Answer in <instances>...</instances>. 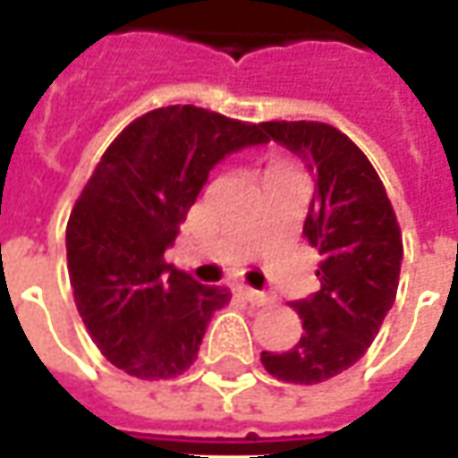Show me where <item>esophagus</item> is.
Listing matches in <instances>:
<instances>
[{"label": "esophagus", "instance_id": "esophagus-1", "mask_svg": "<svg viewBox=\"0 0 458 458\" xmlns=\"http://www.w3.org/2000/svg\"><path fill=\"white\" fill-rule=\"evenodd\" d=\"M238 293L243 296L245 301H250V304H256V307H266V304H271V296L263 292H256V289H250V286H241Z\"/></svg>", "mask_w": 458, "mask_h": 458}]
</instances>
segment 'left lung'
<instances>
[{
    "label": "left lung",
    "instance_id": "obj_1",
    "mask_svg": "<svg viewBox=\"0 0 458 458\" xmlns=\"http://www.w3.org/2000/svg\"><path fill=\"white\" fill-rule=\"evenodd\" d=\"M266 139L299 154L314 172L304 235L319 250L322 289L293 304L301 339L289 352H260L268 375L317 386L352 368L395 301L403 235L383 180L365 151L322 121H266Z\"/></svg>",
    "mask_w": 458,
    "mask_h": 458
}]
</instances>
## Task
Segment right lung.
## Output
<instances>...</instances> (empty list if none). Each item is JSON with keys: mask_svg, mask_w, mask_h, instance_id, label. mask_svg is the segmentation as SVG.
Here are the masks:
<instances>
[{"mask_svg": "<svg viewBox=\"0 0 458 458\" xmlns=\"http://www.w3.org/2000/svg\"><path fill=\"white\" fill-rule=\"evenodd\" d=\"M266 141L263 123L198 106L134 119L103 151L65 228L78 314L101 355L139 380H172L198 360L225 286H202L165 260L208 174L225 154Z\"/></svg>", "mask_w": 458, "mask_h": 458, "instance_id": "obj_1", "label": "right lung"}]
</instances>
